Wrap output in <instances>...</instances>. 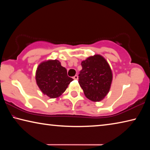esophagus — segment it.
<instances>
[{"label": "esophagus", "mask_w": 150, "mask_h": 150, "mask_svg": "<svg viewBox=\"0 0 150 150\" xmlns=\"http://www.w3.org/2000/svg\"><path fill=\"white\" fill-rule=\"evenodd\" d=\"M73 79H78V76L77 75H75L74 77H73Z\"/></svg>", "instance_id": "esophagus-1"}]
</instances>
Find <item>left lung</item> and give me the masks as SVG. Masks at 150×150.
<instances>
[{
    "mask_svg": "<svg viewBox=\"0 0 150 150\" xmlns=\"http://www.w3.org/2000/svg\"><path fill=\"white\" fill-rule=\"evenodd\" d=\"M82 69L79 75V83L86 97L98 102L110 90L112 74L108 62L100 55H95L81 62Z\"/></svg>",
    "mask_w": 150,
    "mask_h": 150,
    "instance_id": "left-lung-1",
    "label": "left lung"
}]
</instances>
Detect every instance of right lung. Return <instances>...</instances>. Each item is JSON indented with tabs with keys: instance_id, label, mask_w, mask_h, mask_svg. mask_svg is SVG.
<instances>
[{
	"instance_id": "right-lung-1",
	"label": "right lung",
	"mask_w": 150,
	"mask_h": 150,
	"mask_svg": "<svg viewBox=\"0 0 150 150\" xmlns=\"http://www.w3.org/2000/svg\"><path fill=\"white\" fill-rule=\"evenodd\" d=\"M37 85L42 92L50 98H57L65 92L73 80L68 77L67 69L57 59L40 63L35 73Z\"/></svg>"
}]
</instances>
